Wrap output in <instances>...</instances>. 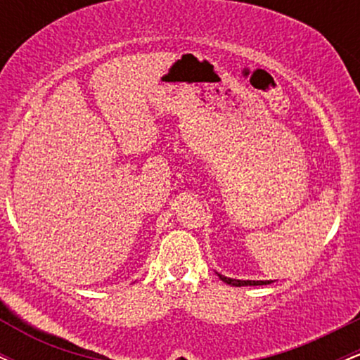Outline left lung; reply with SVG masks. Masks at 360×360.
<instances>
[{
    "label": "left lung",
    "instance_id": "8db88e82",
    "mask_svg": "<svg viewBox=\"0 0 360 360\" xmlns=\"http://www.w3.org/2000/svg\"><path fill=\"white\" fill-rule=\"evenodd\" d=\"M218 278H220L223 283L230 284V286H262V284L272 283V281H238V279L225 278V276H221V274H218Z\"/></svg>",
    "mask_w": 360,
    "mask_h": 360
}]
</instances>
